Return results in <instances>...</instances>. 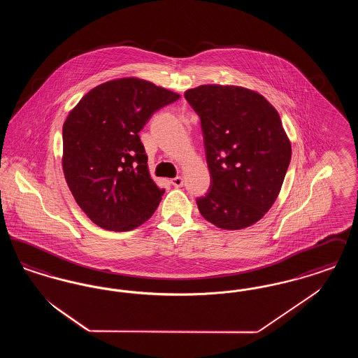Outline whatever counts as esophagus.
Masks as SVG:
<instances>
[{
  "label": "esophagus",
  "mask_w": 358,
  "mask_h": 358,
  "mask_svg": "<svg viewBox=\"0 0 358 358\" xmlns=\"http://www.w3.org/2000/svg\"><path fill=\"white\" fill-rule=\"evenodd\" d=\"M171 184L176 187H181L184 185V178H182L181 176H177V177H174V178L171 180Z\"/></svg>",
  "instance_id": "esophagus-1"
}]
</instances>
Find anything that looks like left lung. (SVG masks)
I'll return each mask as SVG.
<instances>
[{"label": "left lung", "mask_w": 358, "mask_h": 358, "mask_svg": "<svg viewBox=\"0 0 358 358\" xmlns=\"http://www.w3.org/2000/svg\"><path fill=\"white\" fill-rule=\"evenodd\" d=\"M185 99L200 117L210 185L196 200L200 213L222 229L259 222L273 206L291 159L278 111L255 91L200 85Z\"/></svg>", "instance_id": "left-lung-1"}]
</instances>
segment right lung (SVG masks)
I'll return each instance as SVG.
<instances>
[{"mask_svg": "<svg viewBox=\"0 0 358 358\" xmlns=\"http://www.w3.org/2000/svg\"><path fill=\"white\" fill-rule=\"evenodd\" d=\"M180 95L136 78L92 88L63 126V171L85 215L107 231H131L152 217L164 189L150 178L138 133Z\"/></svg>", "mask_w": 358, "mask_h": 358, "instance_id": "add662e5", "label": "right lung"}]
</instances>
